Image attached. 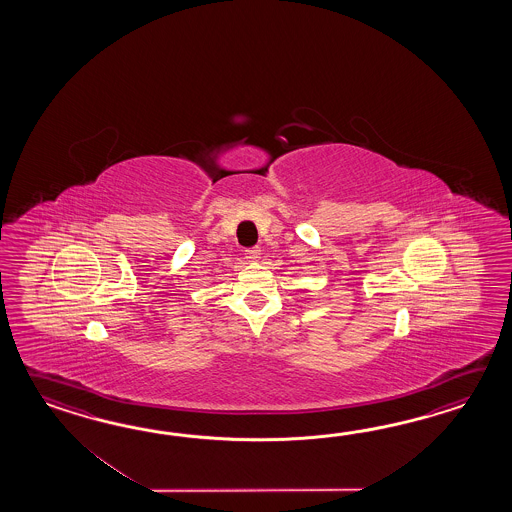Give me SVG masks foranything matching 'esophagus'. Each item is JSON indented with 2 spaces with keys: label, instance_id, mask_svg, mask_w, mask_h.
Returning a JSON list of instances; mask_svg holds the SVG:
<instances>
[{
  "label": "esophagus",
  "instance_id": "esophagus-1",
  "mask_svg": "<svg viewBox=\"0 0 512 512\" xmlns=\"http://www.w3.org/2000/svg\"><path fill=\"white\" fill-rule=\"evenodd\" d=\"M260 254V249H258V247H254V249H247V251H245V258L249 261L260 260Z\"/></svg>",
  "mask_w": 512,
  "mask_h": 512
}]
</instances>
